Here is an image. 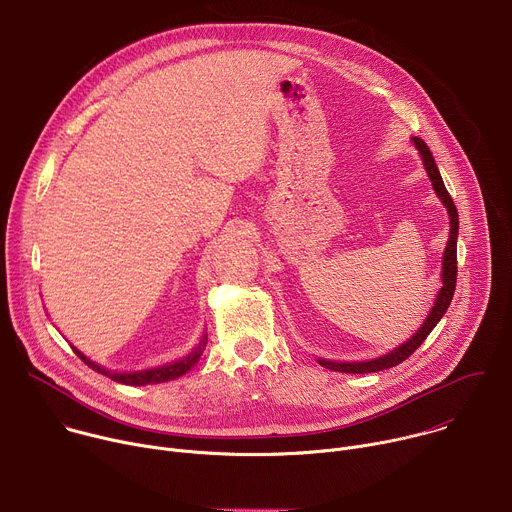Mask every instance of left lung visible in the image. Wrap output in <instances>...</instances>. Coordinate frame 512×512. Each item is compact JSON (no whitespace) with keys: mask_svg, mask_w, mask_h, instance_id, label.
Wrapping results in <instances>:
<instances>
[{"mask_svg":"<svg viewBox=\"0 0 512 512\" xmlns=\"http://www.w3.org/2000/svg\"><path fill=\"white\" fill-rule=\"evenodd\" d=\"M415 148L419 150L421 158H423V166L427 170V176L433 184L435 194L442 198V202L448 208L450 214V239H448V247L444 251V269H442V289L437 291V298L435 304L427 316V320L423 322V326L415 332L413 338H409L405 344H401L399 348L391 350L389 354L375 358V360H367V362H332V360H324L318 358V362L322 367L330 369V371H338V373H352V375H362V373H377V371H385L391 367H397L399 362L407 360L421 344L423 340L429 336V332L435 328V324L442 320V316L446 314L452 298H454V289H456V279H458V210L456 204L450 196V192L444 186V180L440 176V170H437L433 156L427 148V143L421 137H413Z\"/></svg>","mask_w":512,"mask_h":512,"instance_id":"8db88e82","label":"left lung"}]
</instances>
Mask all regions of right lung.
I'll return each instance as SVG.
<instances>
[{
    "label": "right lung",
    "mask_w": 512,
    "mask_h": 512,
    "mask_svg": "<svg viewBox=\"0 0 512 512\" xmlns=\"http://www.w3.org/2000/svg\"><path fill=\"white\" fill-rule=\"evenodd\" d=\"M204 346H206V336H202V340L198 342V346H196L188 356H184L182 360H176V362H172V364H166V367L148 369V371H139V373H111V371H105V369L99 367V364H95L93 360H89L83 352H79L77 348H72V350H75L77 356H79L85 364H89V367H91L93 371H97V373H101V375H105V377H109V379H113V381H117V383L141 387V385H150V383L170 381V379H176V377L188 373V371L194 367V364L198 362V358H200Z\"/></svg>",
    "instance_id": "add662e5"
}]
</instances>
